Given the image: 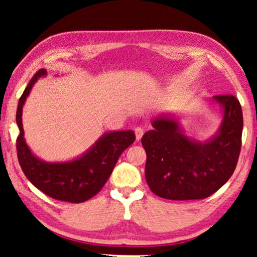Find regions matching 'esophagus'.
<instances>
[{
  "instance_id": "esophagus-1",
  "label": "esophagus",
  "mask_w": 257,
  "mask_h": 257,
  "mask_svg": "<svg viewBox=\"0 0 257 257\" xmlns=\"http://www.w3.org/2000/svg\"><path fill=\"white\" fill-rule=\"evenodd\" d=\"M143 135H144V129H143L142 127L135 128V136H136V141H141Z\"/></svg>"
}]
</instances>
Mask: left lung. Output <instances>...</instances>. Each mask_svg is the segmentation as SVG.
<instances>
[{
  "mask_svg": "<svg viewBox=\"0 0 257 257\" xmlns=\"http://www.w3.org/2000/svg\"><path fill=\"white\" fill-rule=\"evenodd\" d=\"M212 101L220 106L222 120L205 141L186 136L179 120L167 115L155 118L153 128L143 136L145 178L158 196L172 201L206 198L232 176L241 146V106L232 95H217Z\"/></svg>",
  "mask_w": 257,
  "mask_h": 257,
  "instance_id": "8db88e82",
  "label": "left lung"
}]
</instances>
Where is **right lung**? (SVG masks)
Wrapping results in <instances>:
<instances>
[{"instance_id": "add662e5", "label": "right lung", "mask_w": 257, "mask_h": 257, "mask_svg": "<svg viewBox=\"0 0 257 257\" xmlns=\"http://www.w3.org/2000/svg\"><path fill=\"white\" fill-rule=\"evenodd\" d=\"M46 76L40 70L26 87L17 108V153L20 167L28 180L54 199L82 203L95 196L111 176L122 152L135 142L133 130H118L103 134L93 146L77 158L63 162H47L35 155L25 139L23 107L36 81Z\"/></svg>"}]
</instances>
